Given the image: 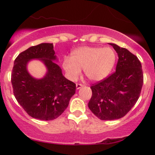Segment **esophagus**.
Masks as SVG:
<instances>
[{
	"instance_id": "1",
	"label": "esophagus",
	"mask_w": 155,
	"mask_h": 155,
	"mask_svg": "<svg viewBox=\"0 0 155 155\" xmlns=\"http://www.w3.org/2000/svg\"><path fill=\"white\" fill-rule=\"evenodd\" d=\"M82 87H83V84H76V89H77V90H79V89L81 88Z\"/></svg>"
}]
</instances>
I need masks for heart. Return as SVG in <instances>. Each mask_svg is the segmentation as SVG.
Returning <instances> with one entry per match:
<instances>
[{
    "mask_svg": "<svg viewBox=\"0 0 155 155\" xmlns=\"http://www.w3.org/2000/svg\"><path fill=\"white\" fill-rule=\"evenodd\" d=\"M115 61V53L111 48L82 46L72 53L71 58L63 60V68L71 80L77 79L83 69L89 80L99 81L110 73Z\"/></svg>",
    "mask_w": 155,
    "mask_h": 155,
    "instance_id": "obj_1",
    "label": "heart"
}]
</instances>
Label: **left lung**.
Masks as SVG:
<instances>
[{
  "label": "left lung",
  "mask_w": 155,
  "mask_h": 155,
  "mask_svg": "<svg viewBox=\"0 0 155 155\" xmlns=\"http://www.w3.org/2000/svg\"><path fill=\"white\" fill-rule=\"evenodd\" d=\"M118 54L116 72L91 87L90 111L101 120H111L126 115L138 99L143 84L141 63L125 48L109 44Z\"/></svg>",
  "instance_id": "obj_1"
}]
</instances>
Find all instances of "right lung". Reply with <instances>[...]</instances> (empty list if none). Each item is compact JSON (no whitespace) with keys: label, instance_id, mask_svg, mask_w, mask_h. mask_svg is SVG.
<instances>
[{"label":"right lung","instance_id":"right-lung-1","mask_svg":"<svg viewBox=\"0 0 155 155\" xmlns=\"http://www.w3.org/2000/svg\"><path fill=\"white\" fill-rule=\"evenodd\" d=\"M39 60L45 65L43 78H35L27 70L29 61ZM56 62L54 45L42 43L18 55L11 75L13 93L18 102L31 117L41 120L58 118L75 94L76 85L63 75Z\"/></svg>","mask_w":155,"mask_h":155}]
</instances>
